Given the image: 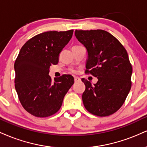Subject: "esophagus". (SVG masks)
<instances>
[{
    "mask_svg": "<svg viewBox=\"0 0 147 147\" xmlns=\"http://www.w3.org/2000/svg\"><path fill=\"white\" fill-rule=\"evenodd\" d=\"M74 79H75V82H79V81L81 80V79L79 78V77H74Z\"/></svg>",
    "mask_w": 147,
    "mask_h": 147,
    "instance_id": "1",
    "label": "esophagus"
}]
</instances>
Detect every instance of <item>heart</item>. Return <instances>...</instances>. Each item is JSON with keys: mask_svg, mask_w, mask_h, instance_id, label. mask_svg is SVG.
Returning a JSON list of instances; mask_svg holds the SVG:
<instances>
[{"mask_svg": "<svg viewBox=\"0 0 147 147\" xmlns=\"http://www.w3.org/2000/svg\"><path fill=\"white\" fill-rule=\"evenodd\" d=\"M70 71H71L72 73H75V72H76V71L75 70H73V69H71V70H70Z\"/></svg>", "mask_w": 147, "mask_h": 147, "instance_id": "obj_1", "label": "heart"}]
</instances>
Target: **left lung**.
Wrapping results in <instances>:
<instances>
[{
    "label": "left lung",
    "instance_id": "left-lung-1",
    "mask_svg": "<svg viewBox=\"0 0 147 147\" xmlns=\"http://www.w3.org/2000/svg\"><path fill=\"white\" fill-rule=\"evenodd\" d=\"M78 41L87 49L86 73L97 77L86 86L82 100L86 109L99 117L111 115L125 102L131 88L133 68L126 49L115 37L105 30H75Z\"/></svg>",
    "mask_w": 147,
    "mask_h": 147
}]
</instances>
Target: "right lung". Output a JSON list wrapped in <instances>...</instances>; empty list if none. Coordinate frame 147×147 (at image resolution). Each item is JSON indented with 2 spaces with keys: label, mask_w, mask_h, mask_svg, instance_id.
<instances>
[{
  "label": "right lung",
  "mask_w": 147,
  "mask_h": 147,
  "mask_svg": "<svg viewBox=\"0 0 147 147\" xmlns=\"http://www.w3.org/2000/svg\"><path fill=\"white\" fill-rule=\"evenodd\" d=\"M73 30L39 34L23 45L14 63L15 88L27 112L38 117L52 115L60 109L64 96L74 84L70 75L52 82L51 65H57L59 54L71 39Z\"/></svg>",
  "instance_id": "right-lung-1"
}]
</instances>
